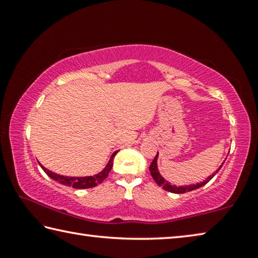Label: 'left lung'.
Masks as SVG:
<instances>
[{"mask_svg":"<svg viewBox=\"0 0 258 258\" xmlns=\"http://www.w3.org/2000/svg\"><path fill=\"white\" fill-rule=\"evenodd\" d=\"M158 152H157V155L155 157V159L152 160V163L150 165L149 167V171L151 173V176L154 177V180L156 181V183L158 185H160L161 187H163L164 190L168 191V192H172V194H184V192H189V191H192V190H196V189H199V187H202L203 185L206 184V183H208L209 181L212 180V178L216 175V173L220 171L222 166H223L224 161L222 163V165L218 167L215 172H214L212 175H209L206 180L203 181V182H199V183H196V184H186V185H175V184H171L168 181H166L165 178L161 176V174L159 173V169H158Z\"/></svg>","mask_w":258,"mask_h":258,"instance_id":"8db88e82","label":"left lung"}]
</instances>
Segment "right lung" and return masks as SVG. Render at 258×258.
Segmentation results:
<instances>
[{
	"label": "right lung",
	"mask_w": 258,
	"mask_h": 258,
	"mask_svg": "<svg viewBox=\"0 0 258 258\" xmlns=\"http://www.w3.org/2000/svg\"><path fill=\"white\" fill-rule=\"evenodd\" d=\"M117 152H118V150L115 151L111 155L110 159H109V161L106 165V167H104L101 172H99L98 174H94V175H89V176L60 175V174H56L54 172L50 171V169L45 168L42 164H40V165H41L43 171L46 173L47 176H50L52 180L61 183V184H64L67 186H73V187H75V189H89V187H93L95 185L100 184V183H101L104 180V178L108 176L109 172L111 171V167H112V164H113V158H115Z\"/></svg>",
	"instance_id": "1"
}]
</instances>
